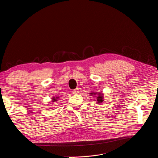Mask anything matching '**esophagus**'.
Masks as SVG:
<instances>
[{"instance_id": "obj_1", "label": "esophagus", "mask_w": 158, "mask_h": 158, "mask_svg": "<svg viewBox=\"0 0 158 158\" xmlns=\"http://www.w3.org/2000/svg\"><path fill=\"white\" fill-rule=\"evenodd\" d=\"M79 89L78 88H76V89H74L73 91V93L74 94H77L79 93Z\"/></svg>"}]
</instances>
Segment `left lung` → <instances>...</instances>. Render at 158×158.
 <instances>
[{"instance_id": "left-lung-1", "label": "left lung", "mask_w": 158, "mask_h": 158, "mask_svg": "<svg viewBox=\"0 0 158 158\" xmlns=\"http://www.w3.org/2000/svg\"><path fill=\"white\" fill-rule=\"evenodd\" d=\"M91 94H93V93H91ZM94 95H96V94H97L96 93H94ZM98 96H97L98 97H97V101H98V103H102V102H103V97H102V96L101 95V94H98Z\"/></svg>"}]
</instances>
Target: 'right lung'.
Instances as JSON below:
<instances>
[{
  "label": "right lung",
  "instance_id": "obj_1",
  "mask_svg": "<svg viewBox=\"0 0 158 158\" xmlns=\"http://www.w3.org/2000/svg\"><path fill=\"white\" fill-rule=\"evenodd\" d=\"M58 98H57V97H56V98H52V102H55V101H57Z\"/></svg>",
  "mask_w": 158,
  "mask_h": 158
}]
</instances>
